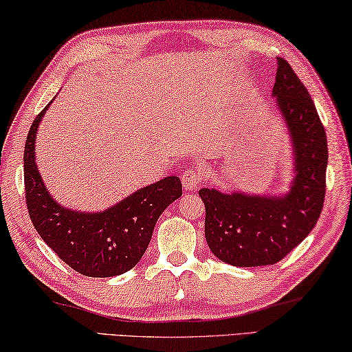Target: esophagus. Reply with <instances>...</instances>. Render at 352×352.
I'll use <instances>...</instances> for the list:
<instances>
[{
	"label": "esophagus",
	"mask_w": 352,
	"mask_h": 352,
	"mask_svg": "<svg viewBox=\"0 0 352 352\" xmlns=\"http://www.w3.org/2000/svg\"><path fill=\"white\" fill-rule=\"evenodd\" d=\"M203 171H201L198 166H190L186 171H184V175L181 177L182 181V186L186 190H192L195 187H198L201 182H203Z\"/></svg>",
	"instance_id": "34e87169"
}]
</instances>
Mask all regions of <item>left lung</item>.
<instances>
[{
	"label": "left lung",
	"instance_id": "left-lung-1",
	"mask_svg": "<svg viewBox=\"0 0 352 352\" xmlns=\"http://www.w3.org/2000/svg\"><path fill=\"white\" fill-rule=\"evenodd\" d=\"M295 148V182L284 198L199 190L210 251L234 267L282 261L315 228L324 204L327 140L312 98L290 63L278 57L273 87Z\"/></svg>",
	"mask_w": 352,
	"mask_h": 352
}]
</instances>
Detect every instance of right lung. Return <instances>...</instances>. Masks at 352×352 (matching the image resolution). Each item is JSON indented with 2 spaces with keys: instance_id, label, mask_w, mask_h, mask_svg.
<instances>
[{
  "instance_id": "obj_1",
  "label": "right lung",
  "mask_w": 352,
  "mask_h": 352,
  "mask_svg": "<svg viewBox=\"0 0 352 352\" xmlns=\"http://www.w3.org/2000/svg\"><path fill=\"white\" fill-rule=\"evenodd\" d=\"M48 106L32 122L23 155L26 206L34 228L59 258L82 276L112 278L129 272L145 254L160 214L182 195L179 177L140 188L98 214L60 207L50 197L34 162L36 132Z\"/></svg>"
}]
</instances>
